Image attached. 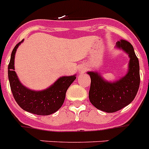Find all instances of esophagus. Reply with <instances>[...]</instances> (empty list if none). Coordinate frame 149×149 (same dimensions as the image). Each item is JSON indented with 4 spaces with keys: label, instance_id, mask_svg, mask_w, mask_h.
<instances>
[{
    "label": "esophagus",
    "instance_id": "1",
    "mask_svg": "<svg viewBox=\"0 0 149 149\" xmlns=\"http://www.w3.org/2000/svg\"><path fill=\"white\" fill-rule=\"evenodd\" d=\"M84 70H85V68H81V69H80V72H81V73H82V72H84Z\"/></svg>",
    "mask_w": 149,
    "mask_h": 149
}]
</instances>
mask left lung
Segmentation results:
<instances>
[{
	"mask_svg": "<svg viewBox=\"0 0 149 149\" xmlns=\"http://www.w3.org/2000/svg\"><path fill=\"white\" fill-rule=\"evenodd\" d=\"M116 48L123 50L130 57L127 73L119 81H105L98 72H89L91 85L89 98L96 108L107 113H114L128 105L134 99L140 83L139 60L131 43L121 39Z\"/></svg>",
	"mask_w": 149,
	"mask_h": 149,
	"instance_id": "left-lung-1",
	"label": "left lung"
}]
</instances>
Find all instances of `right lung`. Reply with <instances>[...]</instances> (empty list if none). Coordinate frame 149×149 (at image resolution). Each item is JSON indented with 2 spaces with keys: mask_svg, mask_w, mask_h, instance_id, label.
I'll return each mask as SVG.
<instances>
[{
  "mask_svg": "<svg viewBox=\"0 0 149 149\" xmlns=\"http://www.w3.org/2000/svg\"><path fill=\"white\" fill-rule=\"evenodd\" d=\"M23 41L18 42L13 48L8 65V77L13 97L21 108L25 111L39 116L51 115L62 107L67 89L76 77L72 75L60 77L50 87L42 91L31 90L23 86L14 71L15 52Z\"/></svg>",
  "mask_w": 149,
  "mask_h": 149,
  "instance_id": "obj_1",
  "label": "right lung"
}]
</instances>
